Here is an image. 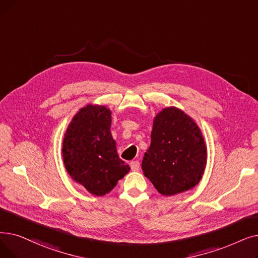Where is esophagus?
Masks as SVG:
<instances>
[{
  "label": "esophagus",
  "mask_w": 258,
  "mask_h": 258,
  "mask_svg": "<svg viewBox=\"0 0 258 258\" xmlns=\"http://www.w3.org/2000/svg\"><path fill=\"white\" fill-rule=\"evenodd\" d=\"M130 166H131L132 171H138L139 170V166H140V163H139L138 160H134V161H132L130 163Z\"/></svg>",
  "instance_id": "1"
}]
</instances>
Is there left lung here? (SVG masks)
<instances>
[{"mask_svg": "<svg viewBox=\"0 0 258 258\" xmlns=\"http://www.w3.org/2000/svg\"><path fill=\"white\" fill-rule=\"evenodd\" d=\"M206 164L207 147L193 119L176 107L162 109L154 119L142 160L144 176L160 194L172 196L193 188Z\"/></svg>", "mask_w": 258, "mask_h": 258, "instance_id": "left-lung-1", "label": "left lung"}]
</instances>
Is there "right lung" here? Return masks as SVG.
I'll return each mask as SVG.
<instances>
[{
  "label": "right lung",
  "instance_id": "1",
  "mask_svg": "<svg viewBox=\"0 0 258 258\" xmlns=\"http://www.w3.org/2000/svg\"><path fill=\"white\" fill-rule=\"evenodd\" d=\"M110 123L111 111L107 107L88 104L73 118L63 140L67 172L96 196L109 193L130 171L119 158Z\"/></svg>",
  "mask_w": 258,
  "mask_h": 258
}]
</instances>
